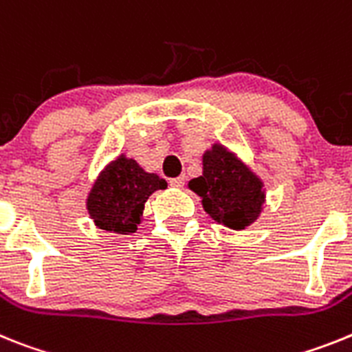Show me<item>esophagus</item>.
Wrapping results in <instances>:
<instances>
[{
	"label": "esophagus",
	"instance_id": "34e87169",
	"mask_svg": "<svg viewBox=\"0 0 352 352\" xmlns=\"http://www.w3.org/2000/svg\"><path fill=\"white\" fill-rule=\"evenodd\" d=\"M170 186H173L177 189L184 188V177H175V179H172L170 180Z\"/></svg>",
	"mask_w": 352,
	"mask_h": 352
}]
</instances>
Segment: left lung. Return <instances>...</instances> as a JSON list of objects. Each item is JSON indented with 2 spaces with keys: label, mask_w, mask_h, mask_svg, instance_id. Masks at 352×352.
I'll list each match as a JSON object with an SVG mask.
<instances>
[{
  "label": "left lung",
  "mask_w": 352,
  "mask_h": 352,
  "mask_svg": "<svg viewBox=\"0 0 352 352\" xmlns=\"http://www.w3.org/2000/svg\"><path fill=\"white\" fill-rule=\"evenodd\" d=\"M188 188L201 198L210 218L230 230L250 227L265 206L264 180L221 143L204 152L201 175L189 180Z\"/></svg>",
  "instance_id": "1"
}]
</instances>
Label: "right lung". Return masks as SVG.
I'll use <instances>...</instances> for the list:
<instances>
[{"label":"right lung","instance_id":"right-lung-1","mask_svg":"<svg viewBox=\"0 0 352 352\" xmlns=\"http://www.w3.org/2000/svg\"><path fill=\"white\" fill-rule=\"evenodd\" d=\"M168 182L146 172L133 157L117 155L100 170L87 195V210L97 228L111 234H133L143 219L145 201Z\"/></svg>","mask_w":352,"mask_h":352}]
</instances>
